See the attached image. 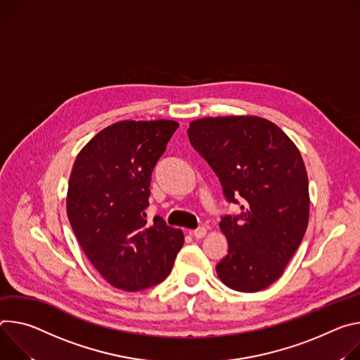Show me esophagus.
Listing matches in <instances>:
<instances>
[{"instance_id":"34e87169","label":"esophagus","mask_w":360,"mask_h":360,"mask_svg":"<svg viewBox=\"0 0 360 360\" xmlns=\"http://www.w3.org/2000/svg\"><path fill=\"white\" fill-rule=\"evenodd\" d=\"M206 233H207V229H206V227H198V229L190 231V234H191L193 237H195V238H203V237L206 236Z\"/></svg>"}]
</instances>
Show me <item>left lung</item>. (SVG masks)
<instances>
[{"label":"left lung","mask_w":360,"mask_h":360,"mask_svg":"<svg viewBox=\"0 0 360 360\" xmlns=\"http://www.w3.org/2000/svg\"><path fill=\"white\" fill-rule=\"evenodd\" d=\"M188 140L217 174L227 202H242L240 216H226L220 230L229 253L216 266L230 289L253 293L285 271L309 221V180L296 144L282 129L256 115L194 120Z\"/></svg>","instance_id":"8db88e82"}]
</instances>
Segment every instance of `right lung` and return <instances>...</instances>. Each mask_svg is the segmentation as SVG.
Returning <instances> with one entry per match:
<instances>
[{
	"label": "right lung",
	"instance_id": "add662e5",
	"mask_svg": "<svg viewBox=\"0 0 360 360\" xmlns=\"http://www.w3.org/2000/svg\"><path fill=\"white\" fill-rule=\"evenodd\" d=\"M179 123H114L78 153L68 181L67 216L87 259L105 281L137 292L163 282L184 236L155 216L147 223L150 180Z\"/></svg>",
	"mask_w": 360,
	"mask_h": 360
}]
</instances>
